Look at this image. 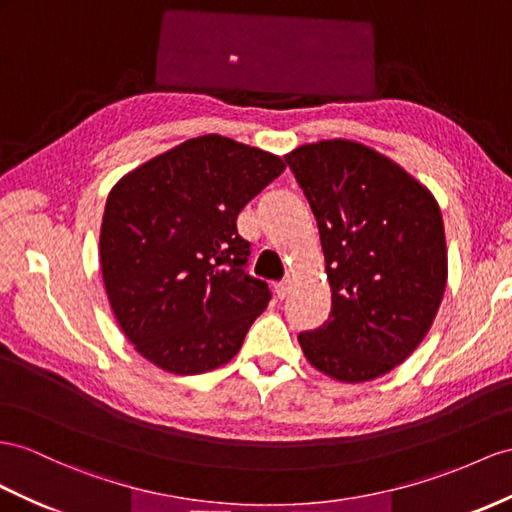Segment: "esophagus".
Listing matches in <instances>:
<instances>
[{
    "mask_svg": "<svg viewBox=\"0 0 512 512\" xmlns=\"http://www.w3.org/2000/svg\"><path fill=\"white\" fill-rule=\"evenodd\" d=\"M290 290H292V281H287V279L274 285V292H277L279 298H285L287 294H290Z\"/></svg>",
    "mask_w": 512,
    "mask_h": 512,
    "instance_id": "34e87169",
    "label": "esophagus"
}]
</instances>
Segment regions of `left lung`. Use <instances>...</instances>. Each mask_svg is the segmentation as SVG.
<instances>
[{
	"instance_id": "8db88e82",
	"label": "left lung",
	"mask_w": 512,
	"mask_h": 512,
	"mask_svg": "<svg viewBox=\"0 0 512 512\" xmlns=\"http://www.w3.org/2000/svg\"><path fill=\"white\" fill-rule=\"evenodd\" d=\"M318 220L331 316L298 335L335 381L391 372L422 344L448 279L441 209L426 186L365 144L335 138L285 155Z\"/></svg>"
}]
</instances>
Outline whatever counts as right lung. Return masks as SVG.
<instances>
[{
	"mask_svg": "<svg viewBox=\"0 0 512 512\" xmlns=\"http://www.w3.org/2000/svg\"><path fill=\"white\" fill-rule=\"evenodd\" d=\"M285 170L279 155L209 134L127 173L108 194L99 255L116 322L170 374L231 361L270 303L246 272L238 214Z\"/></svg>",
	"mask_w": 512,
	"mask_h": 512,
	"instance_id": "1",
	"label": "right lung"
}]
</instances>
